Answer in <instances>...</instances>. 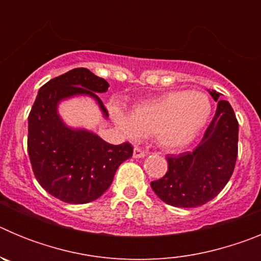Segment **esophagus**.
I'll list each match as a JSON object with an SVG mask.
<instances>
[{
    "mask_svg": "<svg viewBox=\"0 0 261 261\" xmlns=\"http://www.w3.org/2000/svg\"><path fill=\"white\" fill-rule=\"evenodd\" d=\"M133 156L135 158H144V156H146V151H144L140 147H135L133 149Z\"/></svg>",
    "mask_w": 261,
    "mask_h": 261,
    "instance_id": "esophagus-1",
    "label": "esophagus"
}]
</instances>
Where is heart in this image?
<instances>
[{"instance_id": "heart-1", "label": "heart", "mask_w": 261, "mask_h": 261, "mask_svg": "<svg viewBox=\"0 0 261 261\" xmlns=\"http://www.w3.org/2000/svg\"><path fill=\"white\" fill-rule=\"evenodd\" d=\"M212 112L209 96L202 91H171L138 105L128 115L119 107L111 108L121 132L132 140L154 136L165 149L175 150L192 142Z\"/></svg>"}]
</instances>
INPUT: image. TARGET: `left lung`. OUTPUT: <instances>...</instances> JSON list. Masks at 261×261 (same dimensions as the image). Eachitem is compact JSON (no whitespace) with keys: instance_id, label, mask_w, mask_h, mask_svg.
<instances>
[{"instance_id":"left-lung-1","label":"left lung","mask_w":261,"mask_h":261,"mask_svg":"<svg viewBox=\"0 0 261 261\" xmlns=\"http://www.w3.org/2000/svg\"><path fill=\"white\" fill-rule=\"evenodd\" d=\"M217 102L216 115L201 142L192 151L168 155V170L150 186L166 204L196 208L214 199L234 171L238 156V120L229 102L218 100L220 93L209 91Z\"/></svg>"}]
</instances>
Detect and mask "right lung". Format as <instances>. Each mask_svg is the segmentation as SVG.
<instances>
[{
    "label": "right lung",
    "mask_w": 261,
    "mask_h": 261,
    "mask_svg": "<svg viewBox=\"0 0 261 261\" xmlns=\"http://www.w3.org/2000/svg\"><path fill=\"white\" fill-rule=\"evenodd\" d=\"M108 82L86 68H75L48 81L39 90L29 115V149L36 180L49 195L69 204H87L103 195L116 170L133 154L129 142L111 145L86 129L69 128L57 112L59 103L87 95L108 112L98 94Z\"/></svg>",
    "instance_id": "1"
}]
</instances>
